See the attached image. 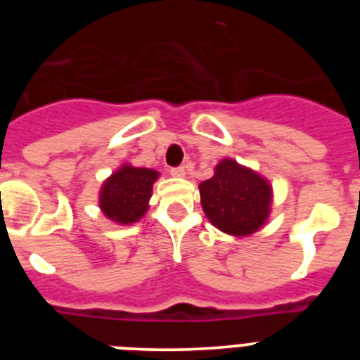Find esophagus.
Wrapping results in <instances>:
<instances>
[{"instance_id": "obj_1", "label": "esophagus", "mask_w": 360, "mask_h": 360, "mask_svg": "<svg viewBox=\"0 0 360 360\" xmlns=\"http://www.w3.org/2000/svg\"><path fill=\"white\" fill-rule=\"evenodd\" d=\"M171 176H176V178L186 176V167H173V169H171Z\"/></svg>"}]
</instances>
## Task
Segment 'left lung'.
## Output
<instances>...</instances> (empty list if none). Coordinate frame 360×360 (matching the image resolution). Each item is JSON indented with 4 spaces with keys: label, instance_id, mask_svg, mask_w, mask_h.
<instances>
[{
    "label": "left lung",
    "instance_id": "obj_1",
    "mask_svg": "<svg viewBox=\"0 0 360 360\" xmlns=\"http://www.w3.org/2000/svg\"><path fill=\"white\" fill-rule=\"evenodd\" d=\"M200 202L207 219L225 234L243 238L269 221L274 191L263 174L224 158L214 174L198 186Z\"/></svg>",
    "mask_w": 360,
    "mask_h": 360
}]
</instances>
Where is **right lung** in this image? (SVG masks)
Masks as SVG:
<instances>
[{"instance_id": "obj_1", "label": "right lung", "mask_w": 360, "mask_h": 360, "mask_svg": "<svg viewBox=\"0 0 360 360\" xmlns=\"http://www.w3.org/2000/svg\"><path fill=\"white\" fill-rule=\"evenodd\" d=\"M160 173L149 167L122 164L106 178L98 191V209L119 225L141 221L149 209L153 184Z\"/></svg>"}]
</instances>
